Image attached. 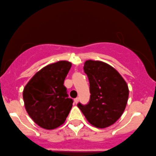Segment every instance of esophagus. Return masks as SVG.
Masks as SVG:
<instances>
[{
	"label": "esophagus",
	"mask_w": 156,
	"mask_h": 156,
	"mask_svg": "<svg viewBox=\"0 0 156 156\" xmlns=\"http://www.w3.org/2000/svg\"><path fill=\"white\" fill-rule=\"evenodd\" d=\"M78 101H79V98H76L74 99L75 104H78Z\"/></svg>",
	"instance_id": "obj_1"
}]
</instances>
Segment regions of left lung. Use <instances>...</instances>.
Masks as SVG:
<instances>
[{"mask_svg":"<svg viewBox=\"0 0 156 156\" xmlns=\"http://www.w3.org/2000/svg\"><path fill=\"white\" fill-rule=\"evenodd\" d=\"M83 70L90 82V99L83 105L78 104L92 125L105 128L113 124L126 108L129 89L121 75L110 65L89 60Z\"/></svg>","mask_w":156,"mask_h":156,"instance_id":"obj_1","label":"left lung"}]
</instances>
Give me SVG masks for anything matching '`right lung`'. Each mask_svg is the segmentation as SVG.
<instances>
[{
	"mask_svg": "<svg viewBox=\"0 0 156 156\" xmlns=\"http://www.w3.org/2000/svg\"><path fill=\"white\" fill-rule=\"evenodd\" d=\"M72 64L61 61L47 65L26 85L23 98L26 110L41 127L55 129L64 123L73 107L64 82Z\"/></svg>",
	"mask_w": 156,
	"mask_h": 156,
	"instance_id": "add662e5",
	"label": "right lung"
}]
</instances>
